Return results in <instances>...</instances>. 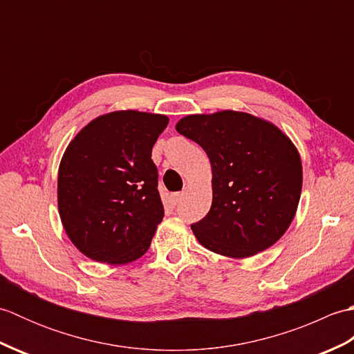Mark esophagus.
<instances>
[{"mask_svg": "<svg viewBox=\"0 0 354 354\" xmlns=\"http://www.w3.org/2000/svg\"><path fill=\"white\" fill-rule=\"evenodd\" d=\"M170 198H171L173 205H176V204H179V201H181V198H183V193H173Z\"/></svg>", "mask_w": 354, "mask_h": 354, "instance_id": "obj_1", "label": "esophagus"}]
</instances>
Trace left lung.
<instances>
[{
	"instance_id": "obj_1",
	"label": "left lung",
	"mask_w": 354,
	"mask_h": 354,
	"mask_svg": "<svg viewBox=\"0 0 354 354\" xmlns=\"http://www.w3.org/2000/svg\"><path fill=\"white\" fill-rule=\"evenodd\" d=\"M176 131L212 162V208L192 223L199 243L234 259L272 246L301 196V160L292 141L272 123L236 111L184 117Z\"/></svg>"
}]
</instances>
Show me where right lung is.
Returning a JSON list of instances; mask_svg holds the SVG:
<instances>
[{
    "mask_svg": "<svg viewBox=\"0 0 354 354\" xmlns=\"http://www.w3.org/2000/svg\"><path fill=\"white\" fill-rule=\"evenodd\" d=\"M167 124L160 114L111 112L66 147L57 176L59 214L86 257L124 265L149 250L164 217L152 147Z\"/></svg>",
    "mask_w": 354,
    "mask_h": 354,
    "instance_id": "add662e5",
    "label": "right lung"
}]
</instances>
